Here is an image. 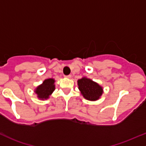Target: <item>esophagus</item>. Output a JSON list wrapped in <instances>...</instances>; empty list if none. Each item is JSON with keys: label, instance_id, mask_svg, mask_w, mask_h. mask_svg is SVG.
I'll return each instance as SVG.
<instances>
[{"label": "esophagus", "instance_id": "obj_1", "mask_svg": "<svg viewBox=\"0 0 146 146\" xmlns=\"http://www.w3.org/2000/svg\"><path fill=\"white\" fill-rule=\"evenodd\" d=\"M65 77L66 78H68V79H70V78H71V76H70V75H68V76H65Z\"/></svg>", "mask_w": 146, "mask_h": 146}]
</instances>
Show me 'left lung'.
I'll use <instances>...</instances> for the list:
<instances>
[{
	"label": "left lung",
	"instance_id": "1",
	"mask_svg": "<svg viewBox=\"0 0 146 146\" xmlns=\"http://www.w3.org/2000/svg\"><path fill=\"white\" fill-rule=\"evenodd\" d=\"M78 85L82 96L87 100L96 101L103 94L102 86L86 77L78 80Z\"/></svg>",
	"mask_w": 146,
	"mask_h": 146
}]
</instances>
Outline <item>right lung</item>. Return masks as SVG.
Listing matches in <instances>:
<instances>
[{
  "instance_id": "obj_1",
  "label": "right lung",
  "mask_w": 146,
  "mask_h": 146,
  "mask_svg": "<svg viewBox=\"0 0 146 146\" xmlns=\"http://www.w3.org/2000/svg\"><path fill=\"white\" fill-rule=\"evenodd\" d=\"M55 80L53 78H48L44 80L42 84L35 89V93L37 96L38 99L41 100H46L53 93L55 89Z\"/></svg>"
}]
</instances>
